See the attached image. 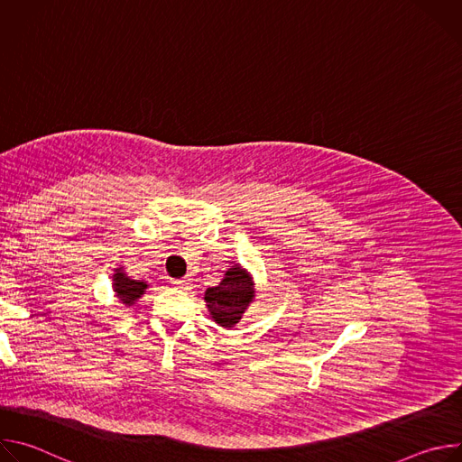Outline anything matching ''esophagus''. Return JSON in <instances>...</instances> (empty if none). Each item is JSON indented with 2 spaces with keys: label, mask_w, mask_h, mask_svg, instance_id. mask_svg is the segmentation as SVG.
I'll use <instances>...</instances> for the list:
<instances>
[{
  "label": "esophagus",
  "mask_w": 462,
  "mask_h": 462,
  "mask_svg": "<svg viewBox=\"0 0 462 462\" xmlns=\"http://www.w3.org/2000/svg\"><path fill=\"white\" fill-rule=\"evenodd\" d=\"M171 285L175 287V289H188V280H171Z\"/></svg>",
  "instance_id": "esophagus-1"
}]
</instances>
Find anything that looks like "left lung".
I'll list each match as a JSON object with an SVG mask.
<instances>
[{"mask_svg":"<svg viewBox=\"0 0 462 462\" xmlns=\"http://www.w3.org/2000/svg\"><path fill=\"white\" fill-rule=\"evenodd\" d=\"M254 296L252 276L243 267L234 265L225 273L217 287L207 289L205 301L214 321L225 328H232L239 323L245 310L254 301Z\"/></svg>","mask_w":462,"mask_h":462,"instance_id":"obj_1","label":"left lung"}]
</instances>
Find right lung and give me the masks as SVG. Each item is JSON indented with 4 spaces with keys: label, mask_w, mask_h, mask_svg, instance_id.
Listing matches in <instances>:
<instances>
[{
    "label": "right lung",
    "mask_w": 462,
    "mask_h": 462,
    "mask_svg": "<svg viewBox=\"0 0 462 462\" xmlns=\"http://www.w3.org/2000/svg\"><path fill=\"white\" fill-rule=\"evenodd\" d=\"M148 289V283L146 282H141V280H131L124 271L122 267L120 269H115V274H113V291L116 294V298L120 300V303H124L125 307L134 305Z\"/></svg>",
    "instance_id": "right-lung-1"
}]
</instances>
